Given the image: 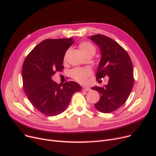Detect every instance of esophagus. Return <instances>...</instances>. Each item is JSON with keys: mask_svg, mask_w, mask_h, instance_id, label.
Here are the masks:
<instances>
[{"mask_svg": "<svg viewBox=\"0 0 156 156\" xmlns=\"http://www.w3.org/2000/svg\"><path fill=\"white\" fill-rule=\"evenodd\" d=\"M83 91H87V92H88V91L90 90V88H88V87H83Z\"/></svg>", "mask_w": 156, "mask_h": 156, "instance_id": "1", "label": "esophagus"}]
</instances>
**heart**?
<instances>
[{
    "label": "heart",
    "mask_w": 156,
    "mask_h": 156,
    "mask_svg": "<svg viewBox=\"0 0 156 156\" xmlns=\"http://www.w3.org/2000/svg\"><path fill=\"white\" fill-rule=\"evenodd\" d=\"M79 48L82 54L85 56L88 54L94 55L96 53V48L92 44L88 41H83L79 44ZM92 73L91 71L88 69L75 68L71 71L70 75L75 81L79 83H85L88 77Z\"/></svg>",
    "instance_id": "1"
}]
</instances>
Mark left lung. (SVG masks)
I'll return each instance as SVG.
<instances>
[{
    "label": "left lung",
    "instance_id": "8db88e82",
    "mask_svg": "<svg viewBox=\"0 0 156 156\" xmlns=\"http://www.w3.org/2000/svg\"><path fill=\"white\" fill-rule=\"evenodd\" d=\"M89 39L100 48L101 60L96 71V80L108 77L104 87L92 88L100 95L95 105L96 109L103 113L116 110L126 101L133 86V64L129 55L121 45L106 36L96 34Z\"/></svg>",
    "mask_w": 156,
    "mask_h": 156
}]
</instances>
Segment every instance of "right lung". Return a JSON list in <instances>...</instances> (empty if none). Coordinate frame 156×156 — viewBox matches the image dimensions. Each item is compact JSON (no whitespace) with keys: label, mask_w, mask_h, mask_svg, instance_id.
<instances>
[{"label":"right lung","mask_w":156,"mask_h":156,"mask_svg":"<svg viewBox=\"0 0 156 156\" xmlns=\"http://www.w3.org/2000/svg\"><path fill=\"white\" fill-rule=\"evenodd\" d=\"M74 43L73 38L48 39L33 49L22 68L23 88L36 109L49 116L58 115L67 108L73 94L81 90L74 81L57 84L51 77L62 72L66 51Z\"/></svg>","instance_id":"obj_1"}]
</instances>
